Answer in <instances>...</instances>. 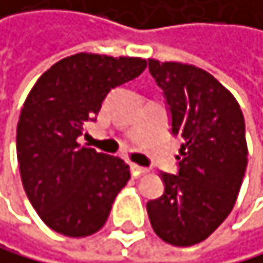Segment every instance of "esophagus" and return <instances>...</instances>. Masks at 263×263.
<instances>
[{"mask_svg": "<svg viewBox=\"0 0 263 263\" xmlns=\"http://www.w3.org/2000/svg\"><path fill=\"white\" fill-rule=\"evenodd\" d=\"M130 172H133L134 177H139V175H144V173H147V168L145 167H141V165L130 163Z\"/></svg>", "mask_w": 263, "mask_h": 263, "instance_id": "esophagus-1", "label": "esophagus"}]
</instances>
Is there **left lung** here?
<instances>
[{"label":"left lung","mask_w":263,"mask_h":263,"mask_svg":"<svg viewBox=\"0 0 263 263\" xmlns=\"http://www.w3.org/2000/svg\"><path fill=\"white\" fill-rule=\"evenodd\" d=\"M149 70L163 90L181 147L178 173H160L163 195L147 203V213L167 244L195 246L236 204L247 167L244 116L231 91L203 68L149 59Z\"/></svg>","instance_id":"8db88e82"}]
</instances>
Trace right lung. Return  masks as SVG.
Returning a JSON list of instances; mask_svg holds the SVG:
<instances>
[{
	"label": "right lung",
	"instance_id": "1",
	"mask_svg": "<svg viewBox=\"0 0 263 263\" xmlns=\"http://www.w3.org/2000/svg\"><path fill=\"white\" fill-rule=\"evenodd\" d=\"M145 67L139 57L82 52L52 65L29 91L16 136L21 180L37 214L59 234L98 232L129 181L124 160L82 147L77 139L106 95Z\"/></svg>",
	"mask_w": 263,
	"mask_h": 263
}]
</instances>
